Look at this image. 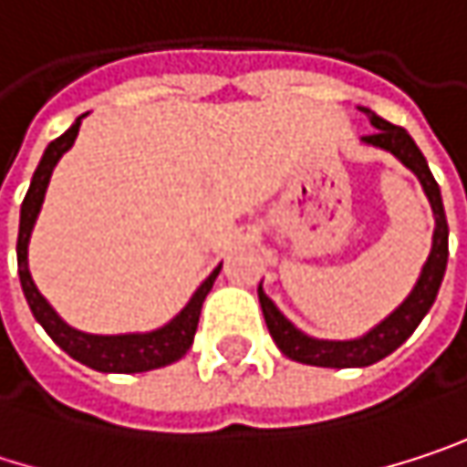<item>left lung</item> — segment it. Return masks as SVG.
<instances>
[{
    "label": "left lung",
    "instance_id": "obj_1",
    "mask_svg": "<svg viewBox=\"0 0 467 467\" xmlns=\"http://www.w3.org/2000/svg\"><path fill=\"white\" fill-rule=\"evenodd\" d=\"M365 116L370 119V124L376 127L373 135L362 138L365 145L389 150L403 167H409L417 178H420L424 197L432 208V219H435V230H432V245L430 254L421 265L420 278L414 284V289L406 295V300L389 314L384 317L376 327H370L368 332H362L359 337H348V340H327V337H314L306 335L300 327H295L281 311L278 306L265 295L262 284H259V306L265 314V325L270 329L275 346L295 362L303 365H317V368H368L384 357H389L395 348H400L420 322L427 317V311L432 308L443 273H446V259H449V224H446V213H443V200H441V189L427 167V159L421 156L414 138L403 130L395 127L389 121H384L381 116H376L373 110L362 108Z\"/></svg>",
    "mask_w": 467,
    "mask_h": 467
}]
</instances>
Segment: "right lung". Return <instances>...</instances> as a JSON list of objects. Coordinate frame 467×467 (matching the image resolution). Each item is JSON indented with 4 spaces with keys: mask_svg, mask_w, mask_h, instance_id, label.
<instances>
[{
    "mask_svg": "<svg viewBox=\"0 0 467 467\" xmlns=\"http://www.w3.org/2000/svg\"><path fill=\"white\" fill-rule=\"evenodd\" d=\"M83 119H86V113L78 116L75 124L61 138H56L47 145L35 175H32L29 192L24 197L18 245H16L21 289H24V297H26L35 319L53 337V343L58 348H64L80 365H86L91 370H99V373H145V370H156V368L178 362L192 348L202 303H205L208 292L213 289V281H216L222 265L197 286V292L189 297V303L167 325L148 329V332H121V335H94V332H83V329H75V327L67 325L53 311V306L40 295V289H37V284H35V278L29 273V240H32V230H35L37 216H40L43 202H46V192L47 183H50V175H53V167L72 148V142L80 132Z\"/></svg>",
    "mask_w": 467,
    "mask_h": 467,
    "instance_id": "add662e5",
    "label": "right lung"
}]
</instances>
